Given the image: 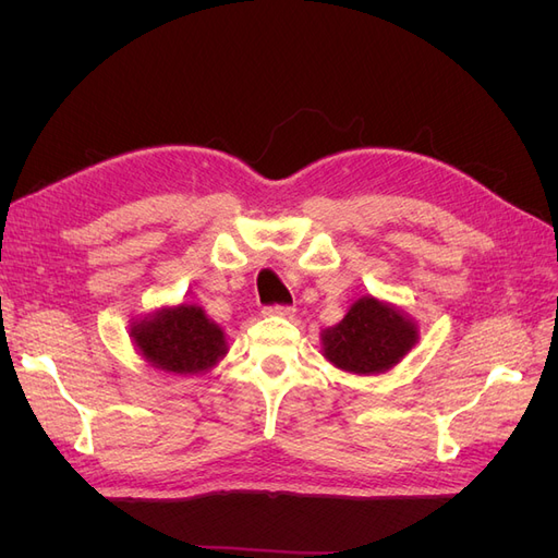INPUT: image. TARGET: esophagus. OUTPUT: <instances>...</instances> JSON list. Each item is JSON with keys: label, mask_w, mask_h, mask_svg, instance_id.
Masks as SVG:
<instances>
[{"label": "esophagus", "mask_w": 558, "mask_h": 558, "mask_svg": "<svg viewBox=\"0 0 558 558\" xmlns=\"http://www.w3.org/2000/svg\"><path fill=\"white\" fill-rule=\"evenodd\" d=\"M263 314L265 316H293L295 314V310L293 307H283V305H272V307H265L263 310Z\"/></svg>", "instance_id": "esophagus-1"}]
</instances>
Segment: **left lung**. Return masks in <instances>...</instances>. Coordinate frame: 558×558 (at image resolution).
I'll return each mask as SVG.
<instances>
[{
    "label": "left lung",
    "mask_w": 558,
    "mask_h": 558,
    "mask_svg": "<svg viewBox=\"0 0 558 558\" xmlns=\"http://www.w3.org/2000/svg\"><path fill=\"white\" fill-rule=\"evenodd\" d=\"M418 342V324L391 302L363 295L340 324L320 330V353L351 375H384Z\"/></svg>",
    "instance_id": "1"
}]
</instances>
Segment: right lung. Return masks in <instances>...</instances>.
I'll list each match as a JSON object with an SVG mask.
<instances>
[{"instance_id": "1", "label": "right lung", "mask_w": 558, "mask_h": 558, "mask_svg": "<svg viewBox=\"0 0 558 558\" xmlns=\"http://www.w3.org/2000/svg\"><path fill=\"white\" fill-rule=\"evenodd\" d=\"M130 340L165 375H207L226 359L228 337L195 302H177L132 318Z\"/></svg>"}]
</instances>
